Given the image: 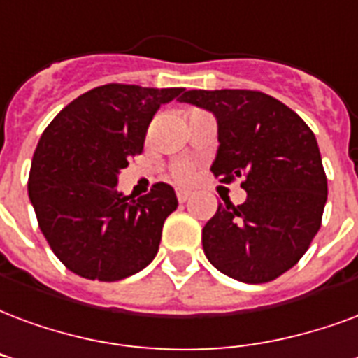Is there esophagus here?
Segmentation results:
<instances>
[{"label": "esophagus", "instance_id": "obj_1", "mask_svg": "<svg viewBox=\"0 0 358 358\" xmlns=\"http://www.w3.org/2000/svg\"><path fill=\"white\" fill-rule=\"evenodd\" d=\"M176 197H178L180 203H186V201L189 199V192H186V189H178V192H176Z\"/></svg>", "mask_w": 358, "mask_h": 358}]
</instances>
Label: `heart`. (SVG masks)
I'll use <instances>...</instances> for the list:
<instances>
[{"label":"heart","mask_w":358,"mask_h":358,"mask_svg":"<svg viewBox=\"0 0 358 358\" xmlns=\"http://www.w3.org/2000/svg\"><path fill=\"white\" fill-rule=\"evenodd\" d=\"M172 178L176 180V182H180V184H187V182L193 178V166L189 165V163H180V165L174 166Z\"/></svg>","instance_id":"1"}]
</instances>
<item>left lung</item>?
<instances>
[{
	"label": "left lung",
	"mask_w": 358,
	"mask_h": 358,
	"mask_svg": "<svg viewBox=\"0 0 358 358\" xmlns=\"http://www.w3.org/2000/svg\"><path fill=\"white\" fill-rule=\"evenodd\" d=\"M180 102L218 119L214 178H243V205L220 203L203 227V250L218 271L250 285L294 267L317 235L328 184L307 123L277 98L248 89L186 91Z\"/></svg>",
	"instance_id": "8db88e82"
}]
</instances>
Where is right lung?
Masks as SVG:
<instances>
[{
  "instance_id": "add662e5",
  "label": "right lung",
  "mask_w": 358,
  "mask_h": 358,
  "mask_svg": "<svg viewBox=\"0 0 358 358\" xmlns=\"http://www.w3.org/2000/svg\"><path fill=\"white\" fill-rule=\"evenodd\" d=\"M184 87L108 83L71 100L45 129L34 152L28 195L45 239L71 273L113 282L155 258L176 193L165 182L132 197L117 172L142 153L161 104Z\"/></svg>"
}]
</instances>
